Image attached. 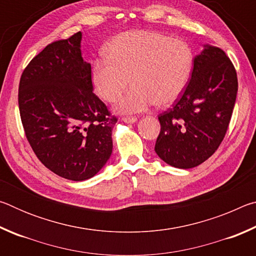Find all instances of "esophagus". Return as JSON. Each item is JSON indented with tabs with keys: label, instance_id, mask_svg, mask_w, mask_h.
<instances>
[{
	"label": "esophagus",
	"instance_id": "1",
	"mask_svg": "<svg viewBox=\"0 0 256 256\" xmlns=\"http://www.w3.org/2000/svg\"><path fill=\"white\" fill-rule=\"evenodd\" d=\"M122 120H123V122H125V123L133 124V123L136 122L138 118H133V116H125V118H122Z\"/></svg>",
	"mask_w": 256,
	"mask_h": 256
}]
</instances>
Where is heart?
<instances>
[{
  "mask_svg": "<svg viewBox=\"0 0 256 256\" xmlns=\"http://www.w3.org/2000/svg\"><path fill=\"white\" fill-rule=\"evenodd\" d=\"M105 58L92 63L90 80L106 102H114L131 82L116 110L144 112L152 105L167 107L184 92L193 68V53L184 40L157 32H128L107 42Z\"/></svg>",
  "mask_w": 256,
  "mask_h": 256,
  "instance_id": "obj_1",
  "label": "heart"
}]
</instances>
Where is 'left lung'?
<instances>
[{"label":"left lung","instance_id":"8db88e82","mask_svg":"<svg viewBox=\"0 0 256 256\" xmlns=\"http://www.w3.org/2000/svg\"><path fill=\"white\" fill-rule=\"evenodd\" d=\"M237 90L232 60L219 47L204 45L194 58L183 94L158 116L160 133L154 151L159 158L180 170L210 158L226 136Z\"/></svg>","mask_w":256,"mask_h":256}]
</instances>
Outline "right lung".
Masks as SVG:
<instances>
[{
    "mask_svg": "<svg viewBox=\"0 0 256 256\" xmlns=\"http://www.w3.org/2000/svg\"><path fill=\"white\" fill-rule=\"evenodd\" d=\"M82 34L47 45L24 68L19 110L37 158L63 178L86 180L105 166L118 122L94 92Z\"/></svg>",
    "mask_w": 256,
    "mask_h": 256,
    "instance_id": "right-lung-1",
    "label": "right lung"
}]
</instances>
